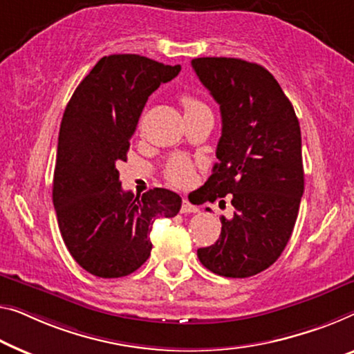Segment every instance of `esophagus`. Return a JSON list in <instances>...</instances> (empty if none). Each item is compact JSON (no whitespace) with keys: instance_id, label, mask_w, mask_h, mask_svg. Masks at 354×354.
Masks as SVG:
<instances>
[{"instance_id":"obj_1","label":"esophagus","mask_w":354,"mask_h":354,"mask_svg":"<svg viewBox=\"0 0 354 354\" xmlns=\"http://www.w3.org/2000/svg\"><path fill=\"white\" fill-rule=\"evenodd\" d=\"M198 211V208L197 207H194V205L189 202V200H186L184 198L183 200V207H181V213H184V214H187V213H197Z\"/></svg>"}]
</instances>
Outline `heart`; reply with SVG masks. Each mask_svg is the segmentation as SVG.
<instances>
[{
    "label": "heart",
    "instance_id": "obj_1",
    "mask_svg": "<svg viewBox=\"0 0 354 354\" xmlns=\"http://www.w3.org/2000/svg\"><path fill=\"white\" fill-rule=\"evenodd\" d=\"M179 102H181L184 108V114H191L195 113V111L205 109V104L191 93H181ZM168 178L178 184V186H184L191 179V165L184 159H173L170 165H168Z\"/></svg>",
    "mask_w": 354,
    "mask_h": 354
}]
</instances>
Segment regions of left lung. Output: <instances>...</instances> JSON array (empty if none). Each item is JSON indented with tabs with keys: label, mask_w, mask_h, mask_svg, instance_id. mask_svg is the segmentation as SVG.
Returning <instances> with one entry per match:
<instances>
[{
	"label": "left lung",
	"mask_w": 354,
	"mask_h": 354,
	"mask_svg": "<svg viewBox=\"0 0 354 354\" xmlns=\"http://www.w3.org/2000/svg\"><path fill=\"white\" fill-rule=\"evenodd\" d=\"M192 68L223 119L219 162L200 187L203 202L223 205L230 195L235 208L232 219L221 218L218 241L198 248L197 256L216 275H257L281 256L299 214L304 165L297 115L277 79L257 63L202 57Z\"/></svg>",
	"instance_id": "8db88e82"
}]
</instances>
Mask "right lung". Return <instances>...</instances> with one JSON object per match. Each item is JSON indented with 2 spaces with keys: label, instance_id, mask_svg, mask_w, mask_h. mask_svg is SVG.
Wrapping results in <instances>:
<instances>
[{
  "label": "right lung",
  "instance_id": "obj_1",
  "mask_svg": "<svg viewBox=\"0 0 354 354\" xmlns=\"http://www.w3.org/2000/svg\"><path fill=\"white\" fill-rule=\"evenodd\" d=\"M179 71L136 54L103 57L66 104L52 200L68 251L95 277L138 270L151 256L156 218H173L181 208V197L168 189L141 197L125 192L118 171L149 95Z\"/></svg>",
  "mask_w": 354,
  "mask_h": 354
}]
</instances>
